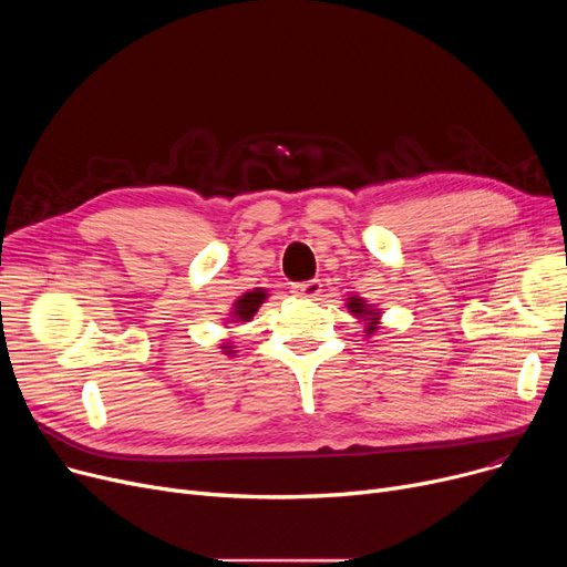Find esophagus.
Segmentation results:
<instances>
[{
	"instance_id": "34e87169",
	"label": "esophagus",
	"mask_w": 567,
	"mask_h": 567,
	"mask_svg": "<svg viewBox=\"0 0 567 567\" xmlns=\"http://www.w3.org/2000/svg\"><path fill=\"white\" fill-rule=\"evenodd\" d=\"M291 293L299 296V299H317V296L321 293V280H306V282H296L291 285Z\"/></svg>"
}]
</instances>
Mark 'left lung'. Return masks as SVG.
<instances>
[{
  "instance_id": "obj_1",
  "label": "left lung",
  "mask_w": 567,
  "mask_h": 567,
  "mask_svg": "<svg viewBox=\"0 0 567 567\" xmlns=\"http://www.w3.org/2000/svg\"><path fill=\"white\" fill-rule=\"evenodd\" d=\"M349 310H351V312H355L359 317L372 315V310H368V308H365V303H363L361 299H349ZM370 319H372V321H370V326H368V331L372 333V331H374V323H377V321H374L377 317H370Z\"/></svg>"
}]
</instances>
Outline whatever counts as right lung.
I'll return each instance as SVG.
<instances>
[{
  "label": "right lung",
  "instance_id": "add662e5",
  "mask_svg": "<svg viewBox=\"0 0 567 567\" xmlns=\"http://www.w3.org/2000/svg\"><path fill=\"white\" fill-rule=\"evenodd\" d=\"M264 296H266V293H261V291H250V293L241 296V299L236 301V310H234L236 317L248 321V319L259 310V303L264 301Z\"/></svg>",
  "mask_w": 567,
  "mask_h": 567
}]
</instances>
